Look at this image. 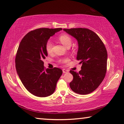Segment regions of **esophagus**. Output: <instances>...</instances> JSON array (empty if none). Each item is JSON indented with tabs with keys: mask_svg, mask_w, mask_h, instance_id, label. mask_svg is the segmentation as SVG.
Here are the masks:
<instances>
[{
	"mask_svg": "<svg viewBox=\"0 0 124 124\" xmlns=\"http://www.w3.org/2000/svg\"><path fill=\"white\" fill-rule=\"evenodd\" d=\"M62 71H63V73H67V72H68L69 71L68 70H67L66 69H62Z\"/></svg>",
	"mask_w": 124,
	"mask_h": 124,
	"instance_id": "obj_1",
	"label": "esophagus"
}]
</instances>
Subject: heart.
<instances>
[{
	"label": "heart",
	"instance_id": "obj_1",
	"mask_svg": "<svg viewBox=\"0 0 124 124\" xmlns=\"http://www.w3.org/2000/svg\"><path fill=\"white\" fill-rule=\"evenodd\" d=\"M58 40H60L61 43L64 45V46L67 47V48H70L71 46V43H72V39L71 37L67 34H62L59 36L58 38ZM53 43L52 42L50 41V40H48L46 44V49L47 52L48 53H51L53 51ZM67 61L66 58H64V59H60L58 60V62L60 63L64 62Z\"/></svg>",
	"mask_w": 124,
	"mask_h": 124
}]
</instances>
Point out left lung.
Segmentation results:
<instances>
[{
    "label": "left lung",
    "instance_id": "obj_1",
    "mask_svg": "<svg viewBox=\"0 0 124 124\" xmlns=\"http://www.w3.org/2000/svg\"><path fill=\"white\" fill-rule=\"evenodd\" d=\"M78 42L76 59L82 64L78 73L70 70L73 79L69 85L76 93L85 95L92 93L102 82L107 71V53L98 35L85 28L64 29Z\"/></svg>",
    "mask_w": 124,
    "mask_h": 124
}]
</instances>
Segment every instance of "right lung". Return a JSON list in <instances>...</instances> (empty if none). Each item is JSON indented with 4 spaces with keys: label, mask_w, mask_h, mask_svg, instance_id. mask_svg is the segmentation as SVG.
Masks as SVG:
<instances>
[{
    "label": "right lung",
    "mask_w": 124,
    "mask_h": 124,
    "mask_svg": "<svg viewBox=\"0 0 124 124\" xmlns=\"http://www.w3.org/2000/svg\"><path fill=\"white\" fill-rule=\"evenodd\" d=\"M62 28L37 29L22 39L15 58L16 68L25 88L38 97H46L54 92L62 74L60 68L46 69L43 60L48 56L46 44L50 36Z\"/></svg>",
    "instance_id": "1"
}]
</instances>
